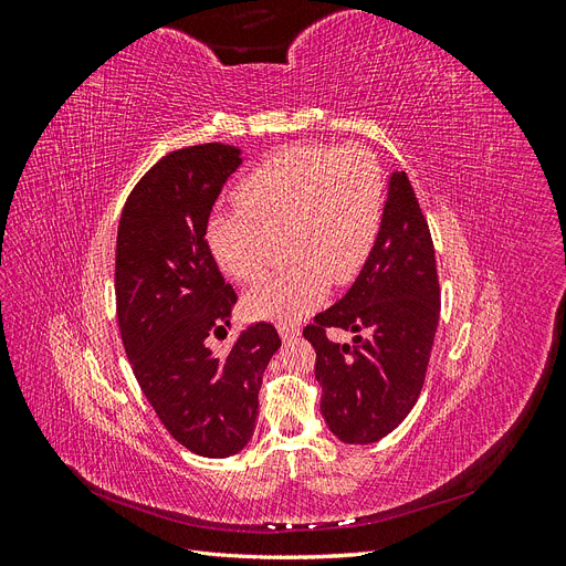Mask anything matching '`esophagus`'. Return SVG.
<instances>
[{
	"mask_svg": "<svg viewBox=\"0 0 566 566\" xmlns=\"http://www.w3.org/2000/svg\"><path fill=\"white\" fill-rule=\"evenodd\" d=\"M279 335L283 337V342H287V339H295V337L300 335V328H297V325H287V323H283V325H279Z\"/></svg>",
	"mask_w": 566,
	"mask_h": 566,
	"instance_id": "esophagus-1",
	"label": "esophagus"
}]
</instances>
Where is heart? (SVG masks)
I'll list each match as a JSON object with an SVG mask.
<instances>
[{
    "label": "heart",
    "instance_id": "obj_1",
    "mask_svg": "<svg viewBox=\"0 0 566 566\" xmlns=\"http://www.w3.org/2000/svg\"><path fill=\"white\" fill-rule=\"evenodd\" d=\"M238 212L208 224V248L238 283L264 279L271 241L283 238L290 264L250 290V318L293 323L328 295L331 283L354 281L380 233L385 179L366 148L290 146L273 153L235 186Z\"/></svg>",
    "mask_w": 566,
    "mask_h": 566
}]
</instances>
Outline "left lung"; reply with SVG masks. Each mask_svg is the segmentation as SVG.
Here are the masks:
<instances>
[{
  "label": "left lung",
  "instance_id": "left-lung-1",
  "mask_svg": "<svg viewBox=\"0 0 566 566\" xmlns=\"http://www.w3.org/2000/svg\"><path fill=\"white\" fill-rule=\"evenodd\" d=\"M437 325L430 229L406 172H391L380 233L361 273L304 328L316 349L321 416L339 441L375 443L397 430L420 397ZM328 327L354 332L355 345L328 340Z\"/></svg>",
  "mask_w": 566,
  "mask_h": 566
}]
</instances>
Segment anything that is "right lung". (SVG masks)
Masks as SVG:
<instances>
[{
  "label": "right lung",
  "instance_id": "obj_1",
  "mask_svg": "<svg viewBox=\"0 0 566 566\" xmlns=\"http://www.w3.org/2000/svg\"><path fill=\"white\" fill-rule=\"evenodd\" d=\"M241 148L202 144L167 153L129 193L117 227L119 335L148 403L181 447L229 458L248 447L262 375L279 352L271 323H254L227 354L208 337L231 328L233 287L205 241L221 186Z\"/></svg>",
  "mask_w": 566,
  "mask_h": 566
}]
</instances>
